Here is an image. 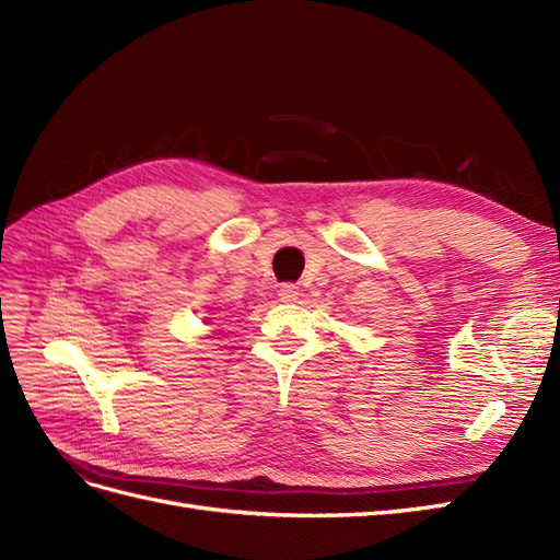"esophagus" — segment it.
<instances>
[{"instance_id":"1","label":"esophagus","mask_w":560,"mask_h":560,"mask_svg":"<svg viewBox=\"0 0 560 560\" xmlns=\"http://www.w3.org/2000/svg\"><path fill=\"white\" fill-rule=\"evenodd\" d=\"M278 296H280V301H284V303H294V301L299 299V287H296V284H292V282L280 284Z\"/></svg>"}]
</instances>
